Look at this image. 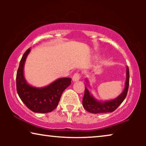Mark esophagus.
Instances as JSON below:
<instances>
[{"label": "esophagus", "instance_id": "obj_1", "mask_svg": "<svg viewBox=\"0 0 146 146\" xmlns=\"http://www.w3.org/2000/svg\"><path fill=\"white\" fill-rule=\"evenodd\" d=\"M80 76L79 74L78 73H75L72 76V81L73 82L78 81L80 80Z\"/></svg>", "mask_w": 146, "mask_h": 146}]
</instances>
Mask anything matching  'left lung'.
Returning <instances> with one entry per match:
<instances>
[{
  "label": "left lung",
  "mask_w": 146,
  "mask_h": 146,
  "mask_svg": "<svg viewBox=\"0 0 146 146\" xmlns=\"http://www.w3.org/2000/svg\"><path fill=\"white\" fill-rule=\"evenodd\" d=\"M129 68L128 67L126 66V78H125L124 89L122 92L114 99L100 101L95 98L92 94H91L90 92L89 88H92L90 84L88 78H86L85 79L86 84H85L84 96L82 99V106L84 108L86 111L92 113L112 112L115 109L117 108V107L123 102V101L126 97L129 87Z\"/></svg>",
  "instance_id": "obj_1"
}]
</instances>
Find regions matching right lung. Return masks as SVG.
<instances>
[{
	"instance_id": "obj_1",
	"label": "right lung",
	"mask_w": 146,
	"mask_h": 146,
	"mask_svg": "<svg viewBox=\"0 0 146 146\" xmlns=\"http://www.w3.org/2000/svg\"><path fill=\"white\" fill-rule=\"evenodd\" d=\"M31 50V48H29L25 52L20 62L17 74L18 94L28 108L34 112H50L58 106L63 92L71 84V78H58L50 84L42 88L29 84L25 77L24 68Z\"/></svg>"
}]
</instances>
